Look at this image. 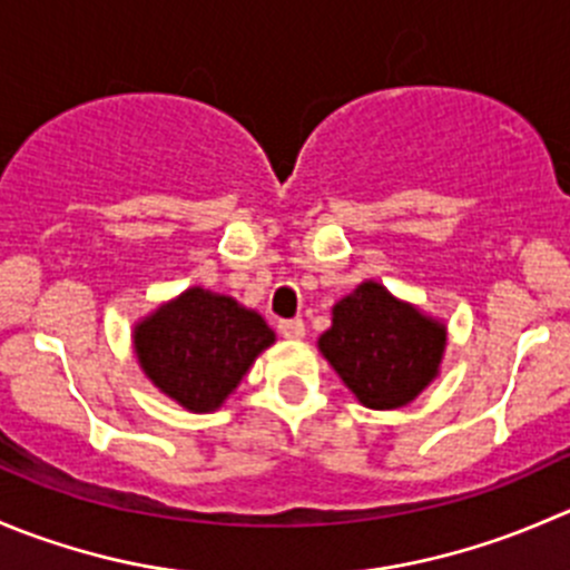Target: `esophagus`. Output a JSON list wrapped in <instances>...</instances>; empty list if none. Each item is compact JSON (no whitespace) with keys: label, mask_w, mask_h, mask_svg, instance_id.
Listing matches in <instances>:
<instances>
[{"label":"esophagus","mask_w":570,"mask_h":570,"mask_svg":"<svg viewBox=\"0 0 570 570\" xmlns=\"http://www.w3.org/2000/svg\"><path fill=\"white\" fill-rule=\"evenodd\" d=\"M278 334L286 336V340H303V334H306V325H303V320H281Z\"/></svg>","instance_id":"34e87169"}]
</instances>
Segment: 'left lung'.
Listing matches in <instances>:
<instances>
[{
  "instance_id": "obj_1",
  "label": "left lung",
  "mask_w": 570,
  "mask_h": 570,
  "mask_svg": "<svg viewBox=\"0 0 570 570\" xmlns=\"http://www.w3.org/2000/svg\"><path fill=\"white\" fill-rule=\"evenodd\" d=\"M320 351L364 406L395 409L438 375L445 328L367 281L336 303Z\"/></svg>"
}]
</instances>
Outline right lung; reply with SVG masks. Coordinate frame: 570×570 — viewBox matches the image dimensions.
Listing matches in <instances>:
<instances>
[{
	"instance_id": "obj_1",
	"label": "right lung",
	"mask_w": 570,
	"mask_h": 570,
	"mask_svg": "<svg viewBox=\"0 0 570 570\" xmlns=\"http://www.w3.org/2000/svg\"><path fill=\"white\" fill-rule=\"evenodd\" d=\"M273 340L256 312L195 286L138 325L132 342L158 390L191 412H212Z\"/></svg>"
}]
</instances>
